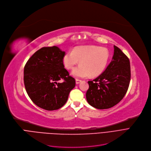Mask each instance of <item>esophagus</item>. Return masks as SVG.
I'll return each instance as SVG.
<instances>
[{"label": "esophagus", "mask_w": 151, "mask_h": 151, "mask_svg": "<svg viewBox=\"0 0 151 151\" xmlns=\"http://www.w3.org/2000/svg\"><path fill=\"white\" fill-rule=\"evenodd\" d=\"M82 82V81L81 80H79V79H76V84H78V83H80L81 82Z\"/></svg>", "instance_id": "obj_1"}]
</instances>
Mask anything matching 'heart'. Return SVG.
<instances>
[{"label":"heart","instance_id":"1","mask_svg":"<svg viewBox=\"0 0 151 151\" xmlns=\"http://www.w3.org/2000/svg\"><path fill=\"white\" fill-rule=\"evenodd\" d=\"M110 58L109 50L98 46H79L73 52L64 55L63 62L68 69H72L80 61V65L74 68L72 75L77 78H85L89 76L96 77L105 70Z\"/></svg>","mask_w":151,"mask_h":151}]
</instances>
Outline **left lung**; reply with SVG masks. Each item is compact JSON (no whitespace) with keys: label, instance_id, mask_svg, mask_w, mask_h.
<instances>
[{"label":"left lung","instance_id":"obj_1","mask_svg":"<svg viewBox=\"0 0 151 151\" xmlns=\"http://www.w3.org/2000/svg\"><path fill=\"white\" fill-rule=\"evenodd\" d=\"M111 62L103 73L92 81L86 93L87 102L98 109H109L118 104L128 90L131 78L128 57L116 46Z\"/></svg>","mask_w":151,"mask_h":151}]
</instances>
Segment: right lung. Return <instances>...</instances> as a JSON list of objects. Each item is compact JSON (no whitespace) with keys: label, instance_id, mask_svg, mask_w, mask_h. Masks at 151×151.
I'll use <instances>...</instances> for the list:
<instances>
[{"label":"right lung","instance_id":"obj_1","mask_svg":"<svg viewBox=\"0 0 151 151\" xmlns=\"http://www.w3.org/2000/svg\"><path fill=\"white\" fill-rule=\"evenodd\" d=\"M65 52L56 46L43 47L28 60L24 68V83L32 101L47 111L58 109L66 103L76 85L74 78L64 68ZM63 80V82L59 83Z\"/></svg>","mask_w":151,"mask_h":151}]
</instances>
